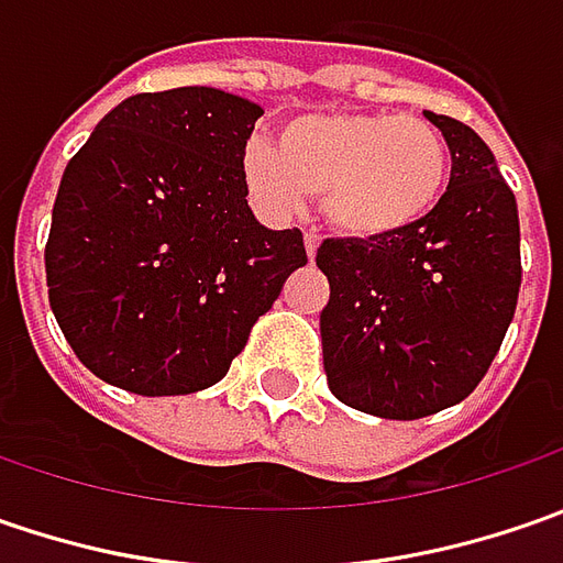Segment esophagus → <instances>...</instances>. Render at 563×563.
<instances>
[{
  "label": "esophagus",
  "instance_id": "esophagus-1",
  "mask_svg": "<svg viewBox=\"0 0 563 563\" xmlns=\"http://www.w3.org/2000/svg\"><path fill=\"white\" fill-rule=\"evenodd\" d=\"M303 244H307V256L313 260L316 250H319V244H322V238H319L316 231H307V234H303Z\"/></svg>",
  "mask_w": 563,
  "mask_h": 563
}]
</instances>
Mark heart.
Wrapping results in <instances>:
<instances>
[{"instance_id":"b5f03b06","label":"heart","mask_w":563,"mask_h":563,"mask_svg":"<svg viewBox=\"0 0 563 563\" xmlns=\"http://www.w3.org/2000/svg\"><path fill=\"white\" fill-rule=\"evenodd\" d=\"M451 153L429 121L391 112L297 115L278 143L253 137L241 156L250 200L269 219H294L310 194L341 234L391 238L442 200Z\"/></svg>"}]
</instances>
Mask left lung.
<instances>
[{"instance_id":"8db88e82","label":"left lung","mask_w":563,"mask_h":563,"mask_svg":"<svg viewBox=\"0 0 563 563\" xmlns=\"http://www.w3.org/2000/svg\"><path fill=\"white\" fill-rule=\"evenodd\" d=\"M451 150L435 209L391 238L325 241L316 266L332 297L319 316L322 363L341 404L420 420L483 382L520 294V219L486 141L422 112Z\"/></svg>"}]
</instances>
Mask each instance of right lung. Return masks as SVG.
Here are the masks:
<instances>
[{"label":"right lung","mask_w":563,"mask_h":563,"mask_svg":"<svg viewBox=\"0 0 563 563\" xmlns=\"http://www.w3.org/2000/svg\"><path fill=\"white\" fill-rule=\"evenodd\" d=\"M263 106L216 87L137 93L65 165L46 241L49 307L77 360L143 398L225 378L285 278L297 228L247 206L241 156Z\"/></svg>","instance_id":"1"}]
</instances>
